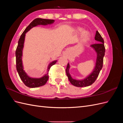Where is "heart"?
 <instances>
[{
    "label": "heart",
    "mask_w": 123,
    "mask_h": 123,
    "mask_svg": "<svg viewBox=\"0 0 123 123\" xmlns=\"http://www.w3.org/2000/svg\"><path fill=\"white\" fill-rule=\"evenodd\" d=\"M79 31L80 32H83V31L81 30V29H79ZM84 38H85V39H87L88 38V35L87 34H85V35H84Z\"/></svg>",
    "instance_id": "obj_1"
}]
</instances>
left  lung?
<instances>
[{
  "instance_id": "1",
  "label": "left lung",
  "mask_w": 123,
  "mask_h": 123,
  "mask_svg": "<svg viewBox=\"0 0 123 123\" xmlns=\"http://www.w3.org/2000/svg\"><path fill=\"white\" fill-rule=\"evenodd\" d=\"M95 40L98 42V43L91 44L90 47L93 49L96 53V61L94 69L91 73L84 80H77L74 79L69 73L70 65L68 63L66 70V74L68 76L70 82L74 86L79 87H87L90 86L93 83L98 77L100 71L103 68V58L105 53V48L104 46V41L99 32L96 31L95 36Z\"/></svg>"
}]
</instances>
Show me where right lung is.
I'll use <instances>...</instances> for the list:
<instances>
[{
	"instance_id": "1",
	"label": "right lung",
	"mask_w": 123,
	"mask_h": 123,
	"mask_svg": "<svg viewBox=\"0 0 123 123\" xmlns=\"http://www.w3.org/2000/svg\"><path fill=\"white\" fill-rule=\"evenodd\" d=\"M54 20L53 19H46L42 18H36L33 20L28 27L25 28L24 32L22 33L20 38L18 42V46L16 48L15 55H16V69L18 72L20 79L23 81L25 85L29 88H36L45 85L49 79V70L52 66L55 64L57 61H54L50 63L48 66L47 72L46 74L40 78H32L29 76L24 70V67L22 61V56H23V51L24 46L25 38V33L28 32L30 30L35 26L38 25H48L53 24Z\"/></svg>"
}]
</instances>
